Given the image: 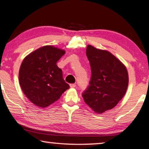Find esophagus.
<instances>
[{
    "label": "esophagus",
    "mask_w": 149,
    "mask_h": 149,
    "mask_svg": "<svg viewBox=\"0 0 149 149\" xmlns=\"http://www.w3.org/2000/svg\"><path fill=\"white\" fill-rule=\"evenodd\" d=\"M70 86L71 88H74V87H75V86H76V85L74 84H72L70 85Z\"/></svg>",
    "instance_id": "1"
}]
</instances>
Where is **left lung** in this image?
<instances>
[{"label":"left lung","instance_id":"obj_1","mask_svg":"<svg viewBox=\"0 0 149 149\" xmlns=\"http://www.w3.org/2000/svg\"><path fill=\"white\" fill-rule=\"evenodd\" d=\"M86 55L91 77L82 97L94 112L102 114L114 108L124 97L129 83L127 70L119 59L107 50L88 45Z\"/></svg>","mask_w":149,"mask_h":149}]
</instances>
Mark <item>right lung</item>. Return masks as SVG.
Wrapping results in <instances>:
<instances>
[{
	"mask_svg": "<svg viewBox=\"0 0 149 149\" xmlns=\"http://www.w3.org/2000/svg\"><path fill=\"white\" fill-rule=\"evenodd\" d=\"M65 52L64 50L47 45L25 57L20 65L19 82L33 104L46 108L70 88L63 79L62 70L56 65Z\"/></svg>",
	"mask_w": 149,
	"mask_h": 149,
	"instance_id": "obj_1",
	"label": "right lung"
}]
</instances>
